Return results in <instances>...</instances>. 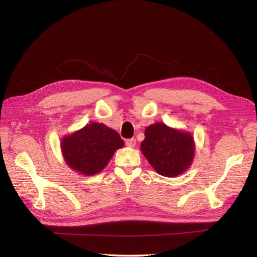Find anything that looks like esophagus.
Listing matches in <instances>:
<instances>
[{
    "label": "esophagus",
    "mask_w": 257,
    "mask_h": 257,
    "mask_svg": "<svg viewBox=\"0 0 257 257\" xmlns=\"http://www.w3.org/2000/svg\"><path fill=\"white\" fill-rule=\"evenodd\" d=\"M126 146L130 147V148H134L136 146V139L135 138H131V139H127V141L125 142Z\"/></svg>",
    "instance_id": "34e87169"
}]
</instances>
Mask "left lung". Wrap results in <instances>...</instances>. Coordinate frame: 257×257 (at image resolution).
I'll use <instances>...</instances> for the list:
<instances>
[{"mask_svg": "<svg viewBox=\"0 0 257 257\" xmlns=\"http://www.w3.org/2000/svg\"><path fill=\"white\" fill-rule=\"evenodd\" d=\"M141 150L158 174L177 177L192 165L195 157V143L189 132L158 122L146 128Z\"/></svg>", "mask_w": 257, "mask_h": 257, "instance_id": "1", "label": "left lung"}]
</instances>
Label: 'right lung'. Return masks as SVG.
I'll return each mask as SVG.
<instances>
[{
	"instance_id": "right-lung-1",
	"label": "right lung",
	"mask_w": 257,
	"mask_h": 257,
	"mask_svg": "<svg viewBox=\"0 0 257 257\" xmlns=\"http://www.w3.org/2000/svg\"><path fill=\"white\" fill-rule=\"evenodd\" d=\"M123 146L118 132L103 123L92 122L62 138L61 151L73 170L83 176H93L102 172L114 152Z\"/></svg>"
}]
</instances>
